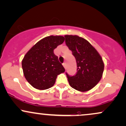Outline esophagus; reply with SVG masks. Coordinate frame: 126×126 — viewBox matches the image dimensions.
Masks as SVG:
<instances>
[{
  "label": "esophagus",
  "mask_w": 126,
  "mask_h": 126,
  "mask_svg": "<svg viewBox=\"0 0 126 126\" xmlns=\"http://www.w3.org/2000/svg\"><path fill=\"white\" fill-rule=\"evenodd\" d=\"M63 67H64L65 69H66V63H63Z\"/></svg>",
  "instance_id": "obj_1"
}]
</instances>
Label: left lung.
I'll return each instance as SVG.
<instances>
[{
  "label": "left lung",
  "instance_id": "obj_1",
  "mask_svg": "<svg viewBox=\"0 0 126 126\" xmlns=\"http://www.w3.org/2000/svg\"><path fill=\"white\" fill-rule=\"evenodd\" d=\"M65 42L77 63L76 75L66 73L70 86L81 92L94 87L101 80L104 64L101 56L91 44L77 35H65Z\"/></svg>",
  "mask_w": 126,
  "mask_h": 126
}]
</instances>
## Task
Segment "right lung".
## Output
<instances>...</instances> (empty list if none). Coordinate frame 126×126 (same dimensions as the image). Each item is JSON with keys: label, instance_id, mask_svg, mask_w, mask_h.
Instances as JSON below:
<instances>
[{"label": "right lung", "instance_id": "obj_1", "mask_svg": "<svg viewBox=\"0 0 126 126\" xmlns=\"http://www.w3.org/2000/svg\"><path fill=\"white\" fill-rule=\"evenodd\" d=\"M62 36H50L42 39L25 54L22 62L23 74L30 85L46 90L55 83L57 75L64 68L54 54V50L64 42Z\"/></svg>", "mask_w": 126, "mask_h": 126}]
</instances>
